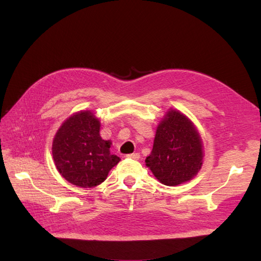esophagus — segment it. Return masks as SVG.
<instances>
[{"label": "esophagus", "instance_id": "obj_1", "mask_svg": "<svg viewBox=\"0 0 261 261\" xmlns=\"http://www.w3.org/2000/svg\"><path fill=\"white\" fill-rule=\"evenodd\" d=\"M126 156L127 158H130V159H134V160H138L140 158V154L139 153H129V154H126Z\"/></svg>", "mask_w": 261, "mask_h": 261}]
</instances>
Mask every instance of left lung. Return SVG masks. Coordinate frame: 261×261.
<instances>
[{"label": "left lung", "mask_w": 261, "mask_h": 261, "mask_svg": "<svg viewBox=\"0 0 261 261\" xmlns=\"http://www.w3.org/2000/svg\"><path fill=\"white\" fill-rule=\"evenodd\" d=\"M202 141L192 121L170 110L158 125L146 165L160 183L176 186L191 180L202 165Z\"/></svg>", "instance_id": "obj_1"}]
</instances>
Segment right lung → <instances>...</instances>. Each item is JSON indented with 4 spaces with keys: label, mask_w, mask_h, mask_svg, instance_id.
Masks as SVG:
<instances>
[{
    "label": "right lung",
    "mask_w": 261,
    "mask_h": 261,
    "mask_svg": "<svg viewBox=\"0 0 261 261\" xmlns=\"http://www.w3.org/2000/svg\"><path fill=\"white\" fill-rule=\"evenodd\" d=\"M100 121L90 111L73 114L53 139L52 154L60 174L70 184L90 188L100 185L120 158L110 152L111 141L100 136Z\"/></svg>",
    "instance_id": "right-lung-1"
}]
</instances>
